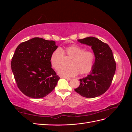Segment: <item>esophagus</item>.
I'll use <instances>...</instances> for the list:
<instances>
[{"label":"esophagus","instance_id":"1","mask_svg":"<svg viewBox=\"0 0 132 132\" xmlns=\"http://www.w3.org/2000/svg\"><path fill=\"white\" fill-rule=\"evenodd\" d=\"M61 78H64V79H65L68 80H70V79H70V78H69V77H62Z\"/></svg>","mask_w":132,"mask_h":132}]
</instances>
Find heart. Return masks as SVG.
<instances>
[{
	"label": "heart",
	"mask_w": 132,
	"mask_h": 132,
	"mask_svg": "<svg viewBox=\"0 0 132 132\" xmlns=\"http://www.w3.org/2000/svg\"><path fill=\"white\" fill-rule=\"evenodd\" d=\"M82 47L72 45L64 49H56L51 55L50 62L54 69H58L63 64V54L70 57L69 62L70 65L63 67L58 70V73L64 77H73L80 74L89 73L93 67L95 54L92 51H84Z\"/></svg>",
	"instance_id": "b5f03b06"
}]
</instances>
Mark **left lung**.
Returning <instances> with one entry per match:
<instances>
[{
	"label": "left lung",
	"mask_w": 132,
	"mask_h": 132,
	"mask_svg": "<svg viewBox=\"0 0 132 132\" xmlns=\"http://www.w3.org/2000/svg\"><path fill=\"white\" fill-rule=\"evenodd\" d=\"M78 41L91 47L95 59L90 74L80 79V85L74 90L84 97H98L109 89L115 74L116 64L112 51L107 44L94 37Z\"/></svg>",
	"instance_id": "1"
}]
</instances>
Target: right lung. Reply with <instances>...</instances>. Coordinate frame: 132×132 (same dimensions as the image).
<instances>
[{
    "mask_svg": "<svg viewBox=\"0 0 132 132\" xmlns=\"http://www.w3.org/2000/svg\"><path fill=\"white\" fill-rule=\"evenodd\" d=\"M58 48L54 41L35 37L18 46L11 62L18 87L27 96L45 97L56 86L60 78L52 68L51 55Z\"/></svg>",
    "mask_w": 132,
    "mask_h": 132,
    "instance_id": "obj_1",
    "label": "right lung"
}]
</instances>
